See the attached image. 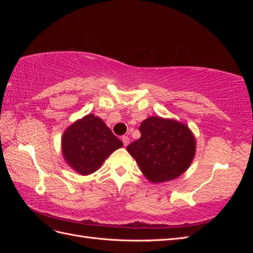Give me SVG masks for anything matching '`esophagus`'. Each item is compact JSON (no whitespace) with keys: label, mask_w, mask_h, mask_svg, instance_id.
<instances>
[{"label":"esophagus","mask_w":253,"mask_h":253,"mask_svg":"<svg viewBox=\"0 0 253 253\" xmlns=\"http://www.w3.org/2000/svg\"><path fill=\"white\" fill-rule=\"evenodd\" d=\"M122 142H124V145L125 147H126V145L129 143V138L127 136H122Z\"/></svg>","instance_id":"34e87169"}]
</instances>
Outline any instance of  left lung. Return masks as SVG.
Listing matches in <instances>:
<instances>
[{
	"label": "left lung",
	"instance_id": "1",
	"mask_svg": "<svg viewBox=\"0 0 253 253\" xmlns=\"http://www.w3.org/2000/svg\"><path fill=\"white\" fill-rule=\"evenodd\" d=\"M139 131L140 138L126 150L150 181L172 180L188 169L195 154V140L185 125L150 117L142 121Z\"/></svg>",
	"mask_w": 253,
	"mask_h": 253
}]
</instances>
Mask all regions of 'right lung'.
Instances as JSON below:
<instances>
[{"mask_svg":"<svg viewBox=\"0 0 253 253\" xmlns=\"http://www.w3.org/2000/svg\"><path fill=\"white\" fill-rule=\"evenodd\" d=\"M124 143L99 117L89 114L76 121L63 134L62 152L67 164L79 174L97 171Z\"/></svg>","mask_w":253,"mask_h":253,"instance_id":"obj_1","label":"right lung"}]
</instances>
